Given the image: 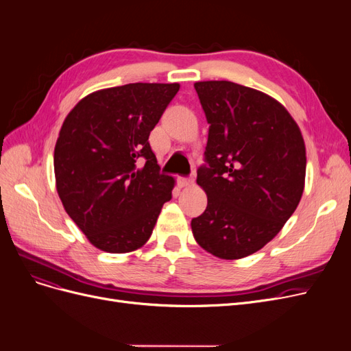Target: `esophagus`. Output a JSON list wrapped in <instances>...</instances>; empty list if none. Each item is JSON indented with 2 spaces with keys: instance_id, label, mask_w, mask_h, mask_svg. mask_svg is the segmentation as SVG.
Returning <instances> with one entry per match:
<instances>
[{
  "instance_id": "34e87169",
  "label": "esophagus",
  "mask_w": 351,
  "mask_h": 351,
  "mask_svg": "<svg viewBox=\"0 0 351 351\" xmlns=\"http://www.w3.org/2000/svg\"><path fill=\"white\" fill-rule=\"evenodd\" d=\"M195 180L192 177H178V184L182 187H189V186H193Z\"/></svg>"
}]
</instances>
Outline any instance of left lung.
Returning <instances> with one entry per match:
<instances>
[{
    "label": "left lung",
    "instance_id": "1",
    "mask_svg": "<svg viewBox=\"0 0 351 351\" xmlns=\"http://www.w3.org/2000/svg\"><path fill=\"white\" fill-rule=\"evenodd\" d=\"M209 124L197 184L208 206L192 219L200 247L240 259L278 234L302 199L306 147L282 105L227 80L195 83Z\"/></svg>",
    "mask_w": 351,
    "mask_h": 351
}]
</instances>
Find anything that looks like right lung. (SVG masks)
<instances>
[{
    "label": "right lung",
    "instance_id": "add662e5",
    "mask_svg": "<svg viewBox=\"0 0 351 351\" xmlns=\"http://www.w3.org/2000/svg\"><path fill=\"white\" fill-rule=\"evenodd\" d=\"M178 89V83H129L97 90L62 123L54 151L57 192L95 247H142L171 199L174 178L159 173L147 139Z\"/></svg>",
    "mask_w": 351,
    "mask_h": 351
}]
</instances>
